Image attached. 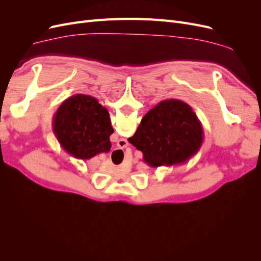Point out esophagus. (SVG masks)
Masks as SVG:
<instances>
[{"label": "esophagus", "instance_id": "obj_1", "mask_svg": "<svg viewBox=\"0 0 261 261\" xmlns=\"http://www.w3.org/2000/svg\"><path fill=\"white\" fill-rule=\"evenodd\" d=\"M120 144L122 145V147H127V145H128L127 140L126 139H120Z\"/></svg>", "mask_w": 261, "mask_h": 261}]
</instances>
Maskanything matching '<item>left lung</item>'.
Wrapping results in <instances>:
<instances>
[{
	"instance_id": "obj_1",
	"label": "left lung",
	"mask_w": 261,
	"mask_h": 261,
	"mask_svg": "<svg viewBox=\"0 0 261 261\" xmlns=\"http://www.w3.org/2000/svg\"><path fill=\"white\" fill-rule=\"evenodd\" d=\"M203 129L194 110L177 99L163 100L143 117L129 143L149 167L187 162L203 143Z\"/></svg>"
}]
</instances>
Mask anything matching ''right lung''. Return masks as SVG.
Returning a JSON list of instances; mask_svg holds the SVG:
<instances>
[{"label": "right lung", "mask_w": 261, "mask_h": 261, "mask_svg": "<svg viewBox=\"0 0 261 261\" xmlns=\"http://www.w3.org/2000/svg\"><path fill=\"white\" fill-rule=\"evenodd\" d=\"M52 128L62 148L76 159L89 160L111 149L114 132L106 108L88 94L67 98L53 117Z\"/></svg>", "instance_id": "1"}]
</instances>
